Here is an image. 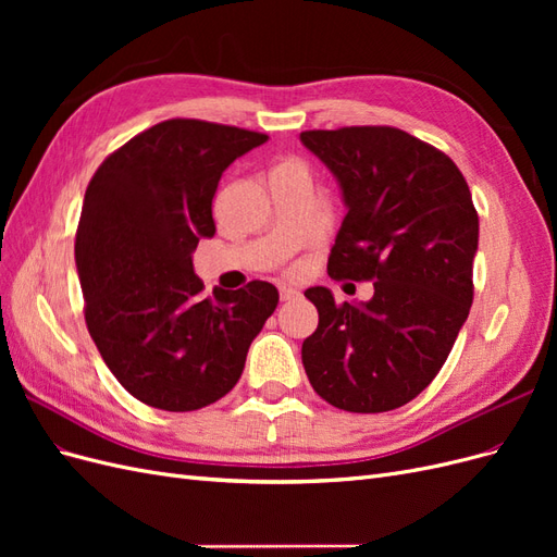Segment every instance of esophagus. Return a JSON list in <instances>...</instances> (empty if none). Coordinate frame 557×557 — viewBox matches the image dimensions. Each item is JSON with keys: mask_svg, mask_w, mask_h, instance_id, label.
Masks as SVG:
<instances>
[{"mask_svg": "<svg viewBox=\"0 0 557 557\" xmlns=\"http://www.w3.org/2000/svg\"><path fill=\"white\" fill-rule=\"evenodd\" d=\"M278 295H281V301H290V299H297V297H299V290L290 288V285H281Z\"/></svg>", "mask_w": 557, "mask_h": 557, "instance_id": "esophagus-1", "label": "esophagus"}]
</instances>
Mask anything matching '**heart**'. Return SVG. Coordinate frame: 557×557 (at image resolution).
I'll return each instance as SVG.
<instances>
[{"instance_id": "1", "label": "heart", "mask_w": 557, "mask_h": 557, "mask_svg": "<svg viewBox=\"0 0 557 557\" xmlns=\"http://www.w3.org/2000/svg\"><path fill=\"white\" fill-rule=\"evenodd\" d=\"M288 164H293V166H299V164H295V162H288Z\"/></svg>"}]
</instances>
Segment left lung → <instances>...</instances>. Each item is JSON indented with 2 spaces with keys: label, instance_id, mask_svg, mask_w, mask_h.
<instances>
[{
  "label": "left lung",
  "instance_id": "1",
  "mask_svg": "<svg viewBox=\"0 0 557 557\" xmlns=\"http://www.w3.org/2000/svg\"><path fill=\"white\" fill-rule=\"evenodd\" d=\"M339 183L346 218L330 250L332 278L374 281L369 301L305 295L318 327L301 344L313 391L352 413L393 411L432 383L469 315L479 215L442 150L397 127L299 134Z\"/></svg>",
  "mask_w": 557,
  "mask_h": 557
}]
</instances>
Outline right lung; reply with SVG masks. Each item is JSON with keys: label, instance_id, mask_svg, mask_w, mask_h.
Listing matches in <instances>:
<instances>
[{"label": "right lung", "instance_id": "right-lung-1", "mask_svg": "<svg viewBox=\"0 0 557 557\" xmlns=\"http://www.w3.org/2000/svg\"><path fill=\"white\" fill-rule=\"evenodd\" d=\"M267 139L174 117L117 148L88 185L74 246L88 332L117 383L148 407L195 411L225 397L278 305L267 281L201 297L193 267L199 239L215 234L218 181Z\"/></svg>", "mask_w": 557, "mask_h": 557}]
</instances>
